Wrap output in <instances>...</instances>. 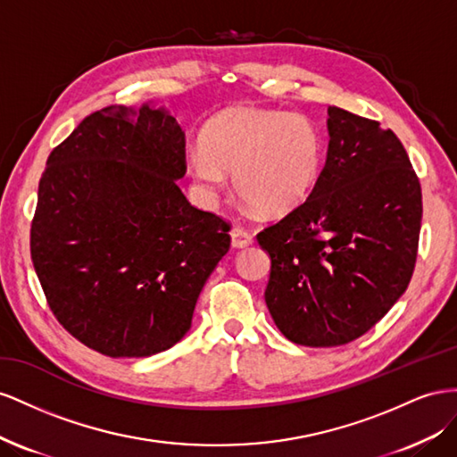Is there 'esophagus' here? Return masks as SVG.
<instances>
[{
	"mask_svg": "<svg viewBox=\"0 0 457 457\" xmlns=\"http://www.w3.org/2000/svg\"><path fill=\"white\" fill-rule=\"evenodd\" d=\"M231 246L233 249H245V246H249V245H253V236L246 229H243V228H233L231 229Z\"/></svg>",
	"mask_w": 457,
	"mask_h": 457,
	"instance_id": "1",
	"label": "esophagus"
}]
</instances>
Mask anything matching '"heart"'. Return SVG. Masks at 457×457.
Here are the masks:
<instances>
[{
  "instance_id": "1",
  "label": "heart",
  "mask_w": 457,
  "mask_h": 457,
  "mask_svg": "<svg viewBox=\"0 0 457 457\" xmlns=\"http://www.w3.org/2000/svg\"><path fill=\"white\" fill-rule=\"evenodd\" d=\"M187 153L186 170L204 201H214L228 174L245 201L266 214L301 206L316 187L323 136L308 116L262 107H231L212 116Z\"/></svg>"
}]
</instances>
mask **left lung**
<instances>
[{"label":"left lung","instance_id":"left-lung-1","mask_svg":"<svg viewBox=\"0 0 457 457\" xmlns=\"http://www.w3.org/2000/svg\"><path fill=\"white\" fill-rule=\"evenodd\" d=\"M328 161L310 197L260 231L266 304L303 346L370 331L408 289L421 231V186L393 129L328 109Z\"/></svg>","mask_w":457,"mask_h":457}]
</instances>
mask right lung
<instances>
[{"label": "right lung", "instance_id": "add662e5", "mask_svg": "<svg viewBox=\"0 0 457 457\" xmlns=\"http://www.w3.org/2000/svg\"><path fill=\"white\" fill-rule=\"evenodd\" d=\"M184 176V129L149 103L89 114L51 151L30 254L51 312L87 348L145 358L189 331L231 237L191 206Z\"/></svg>", "mask_w": 457, "mask_h": 457}]
</instances>
